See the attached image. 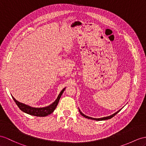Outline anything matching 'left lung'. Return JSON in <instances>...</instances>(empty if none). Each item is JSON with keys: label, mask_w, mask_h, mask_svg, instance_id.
<instances>
[{"label": "left lung", "mask_w": 146, "mask_h": 146, "mask_svg": "<svg viewBox=\"0 0 146 146\" xmlns=\"http://www.w3.org/2000/svg\"><path fill=\"white\" fill-rule=\"evenodd\" d=\"M79 110V112H80V115H81L82 116H83L84 117H85V118H88V119H90L96 120V121H103V120H106V119H111V118H113V116H115L117 114V113H118L121 110H119V111L116 112L115 113H114V114H113L112 115H110V116H106V117H104V118H91V117H89V116H86V115H85L84 114H83V113L80 111V110Z\"/></svg>", "instance_id": "8db88e82"}]
</instances>
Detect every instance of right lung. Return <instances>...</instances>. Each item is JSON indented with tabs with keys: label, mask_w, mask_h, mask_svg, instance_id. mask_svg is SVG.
<instances>
[{
	"label": "right lung",
	"mask_w": 146,
	"mask_h": 146,
	"mask_svg": "<svg viewBox=\"0 0 146 146\" xmlns=\"http://www.w3.org/2000/svg\"><path fill=\"white\" fill-rule=\"evenodd\" d=\"M65 88H63V89L61 90V92H60L59 95H58V98H57L56 100L54 102H53L52 104H51L50 105H49L48 106H46V107H43V108L31 107V106H30L24 104H22V103L18 102L17 100H15V98H14L13 96H12V98L13 99V100L15 101L17 105L19 106V108L21 110H22V111L27 113V114H29L30 115H33V116H35L44 117V116H46L51 114V113L54 111V110L56 109L57 105H58V102L59 101L60 98H61L64 91L65 90Z\"/></svg>",
	"instance_id": "add662e5"
}]
</instances>
